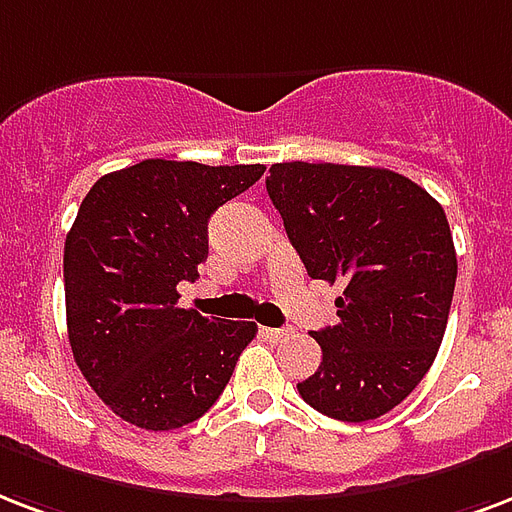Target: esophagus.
I'll use <instances>...</instances> for the list:
<instances>
[{
	"mask_svg": "<svg viewBox=\"0 0 512 512\" xmlns=\"http://www.w3.org/2000/svg\"><path fill=\"white\" fill-rule=\"evenodd\" d=\"M260 333H263L268 341L282 343V341H287V338H290L292 330H290V327H260Z\"/></svg>",
	"mask_w": 512,
	"mask_h": 512,
	"instance_id": "esophagus-1",
	"label": "esophagus"
}]
</instances>
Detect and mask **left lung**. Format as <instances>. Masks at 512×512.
<instances>
[{
    "mask_svg": "<svg viewBox=\"0 0 512 512\" xmlns=\"http://www.w3.org/2000/svg\"><path fill=\"white\" fill-rule=\"evenodd\" d=\"M265 190L308 276L343 284L338 322L311 333L322 365L300 397L338 421L384 416L427 376L446 333L456 249L443 206L378 166L273 163Z\"/></svg>",
    "mask_w": 512,
    "mask_h": 512,
    "instance_id": "1",
    "label": "left lung"
}]
</instances>
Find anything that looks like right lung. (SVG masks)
Returning a JSON list of instances; mask_svg holds the SVG:
<instances>
[{
    "instance_id": "obj_1",
    "label": "right lung",
    "mask_w": 512,
    "mask_h": 512,
    "mask_svg": "<svg viewBox=\"0 0 512 512\" xmlns=\"http://www.w3.org/2000/svg\"><path fill=\"white\" fill-rule=\"evenodd\" d=\"M265 166L150 161L88 190L66 233V330L93 392L134 427L166 432L201 419L222 395L255 322L179 308L209 255V217Z\"/></svg>"
}]
</instances>
